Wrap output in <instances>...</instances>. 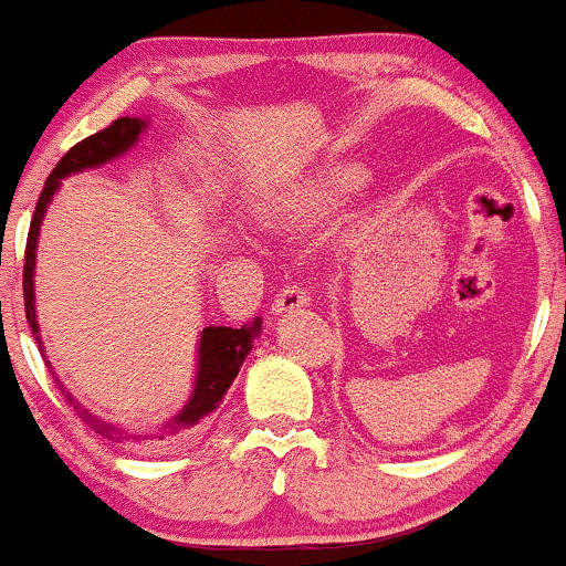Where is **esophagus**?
Returning a JSON list of instances; mask_svg holds the SVG:
<instances>
[{
	"instance_id": "esophagus-1",
	"label": "esophagus",
	"mask_w": 566,
	"mask_h": 566,
	"mask_svg": "<svg viewBox=\"0 0 566 566\" xmlns=\"http://www.w3.org/2000/svg\"><path fill=\"white\" fill-rule=\"evenodd\" d=\"M310 304V293H306L301 285H283L281 291L275 293L273 298V312L275 314H285L298 310V306Z\"/></svg>"
}]
</instances>
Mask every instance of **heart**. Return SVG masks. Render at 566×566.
Listing matches in <instances>:
<instances>
[{
  "mask_svg": "<svg viewBox=\"0 0 566 566\" xmlns=\"http://www.w3.org/2000/svg\"><path fill=\"white\" fill-rule=\"evenodd\" d=\"M356 176L350 171H329L325 179L319 181L317 189H314L312 197H310V205L312 208H322V205L333 202L337 195L343 192V189H348L350 185H354Z\"/></svg>",
  "mask_w": 566,
  "mask_h": 566,
  "instance_id": "1",
  "label": "heart"
}]
</instances>
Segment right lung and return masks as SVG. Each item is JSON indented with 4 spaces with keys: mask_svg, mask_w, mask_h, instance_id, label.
<instances>
[{
    "mask_svg": "<svg viewBox=\"0 0 566 566\" xmlns=\"http://www.w3.org/2000/svg\"><path fill=\"white\" fill-rule=\"evenodd\" d=\"M145 122L135 119V116H124V119H116L108 124L106 129L95 132V135L80 139L77 145L64 153L62 160L54 166V171L49 174L46 185L41 189L39 202H35V212L31 218V231H28V244H25V265H23V301H25V317L28 325H31V333L35 335V340L41 343L39 337V325H35V306H33V265H35V239H39V226L43 218V210L51 200V195L56 192L59 179L62 176H70L72 171H83V168H93L106 164L135 145V139L139 132H143ZM262 322L254 319V325H244V327H205L202 337H200V366H197V379H195V392L192 400L181 408V413L174 418L168 427L160 431V434H132V431L122 429L119 423L104 421L95 413H87V410L80 406V402L72 398V395L64 390L62 381H56L59 392L64 395L67 406L75 408V413L83 418V421L91 427L95 434H101L108 442H174V439H181L187 431H192L197 423L202 421L205 416L212 413L223 400V395L229 392L231 381L237 379V374L244 364V358L252 350V340L254 335L260 333ZM43 350V346H41Z\"/></svg>",
    "mask_w": 566,
    "mask_h": 566,
    "instance_id": "obj_1",
    "label": "right lung"
}]
</instances>
